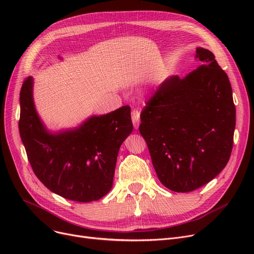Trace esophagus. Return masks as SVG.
I'll return each instance as SVG.
<instances>
[{
    "mask_svg": "<svg viewBox=\"0 0 254 254\" xmlns=\"http://www.w3.org/2000/svg\"><path fill=\"white\" fill-rule=\"evenodd\" d=\"M131 120H132V125H134L135 128L139 127L140 125V112L136 109L131 111Z\"/></svg>",
    "mask_w": 254,
    "mask_h": 254,
    "instance_id": "obj_1",
    "label": "esophagus"
}]
</instances>
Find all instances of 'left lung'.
Instances as JSON below:
<instances>
[{
  "mask_svg": "<svg viewBox=\"0 0 254 254\" xmlns=\"http://www.w3.org/2000/svg\"><path fill=\"white\" fill-rule=\"evenodd\" d=\"M197 68L170 76L141 112L139 130L156 175L167 189L192 191L215 178L233 149L236 108L226 73L197 47Z\"/></svg>",
  "mask_w": 254,
  "mask_h": 254,
  "instance_id": "left-lung-1",
  "label": "left lung"
}]
</instances>
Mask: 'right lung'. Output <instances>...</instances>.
<instances>
[{
    "mask_svg": "<svg viewBox=\"0 0 254 254\" xmlns=\"http://www.w3.org/2000/svg\"><path fill=\"white\" fill-rule=\"evenodd\" d=\"M33 77L20 90L19 134L29 162L46 188L75 202L98 201L112 188L120 146L132 130L130 108L93 115L79 127L51 132L38 115Z\"/></svg>",
    "mask_w": 254,
    "mask_h": 254,
    "instance_id": "right-lung-1",
    "label": "right lung"
}]
</instances>
